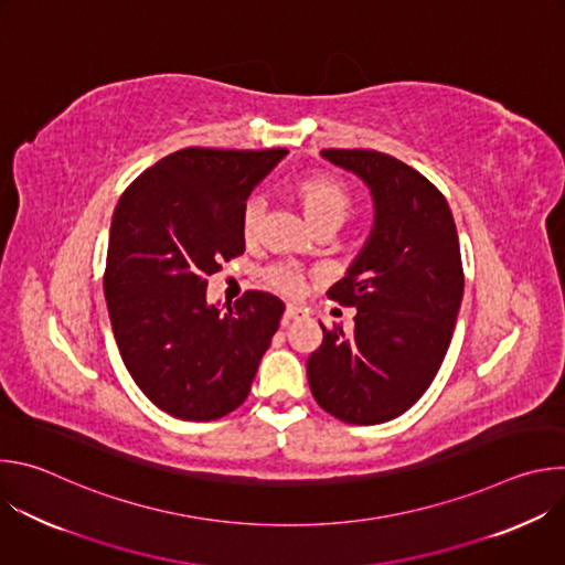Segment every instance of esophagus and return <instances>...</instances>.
<instances>
[{"label":"esophagus","instance_id":"34e87169","mask_svg":"<svg viewBox=\"0 0 565 565\" xmlns=\"http://www.w3.org/2000/svg\"><path fill=\"white\" fill-rule=\"evenodd\" d=\"M297 317H301V308H297V306H286V312H284V317H281V327H288L292 319H297Z\"/></svg>","mask_w":565,"mask_h":565}]
</instances>
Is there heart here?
Segmentation results:
<instances>
[{"mask_svg":"<svg viewBox=\"0 0 565 565\" xmlns=\"http://www.w3.org/2000/svg\"><path fill=\"white\" fill-rule=\"evenodd\" d=\"M292 194L315 230H338L353 212L351 190L333 174L301 177L292 183ZM264 212L266 203L259 196L246 201L244 210H241V232H244V238H257ZM264 281L281 295H295L301 288V273L290 264H273L264 270Z\"/></svg>","mask_w":565,"mask_h":565,"instance_id":"heart-1","label":"heart"}]
</instances>
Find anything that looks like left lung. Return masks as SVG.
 I'll use <instances>...</instances> for the list:
<instances>
[{"mask_svg":"<svg viewBox=\"0 0 565 565\" xmlns=\"http://www.w3.org/2000/svg\"><path fill=\"white\" fill-rule=\"evenodd\" d=\"M373 194L375 223L329 297L355 306V327L327 329L306 362L317 405L349 425H380L414 407L449 349L465 275L443 192L418 170L373 149H324Z\"/></svg>","mask_w":565,"mask_h":565,"instance_id":"left-lung-1","label":"left lung"}]
</instances>
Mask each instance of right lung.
<instances>
[{
	"label": "right lung",
	"instance_id": "add662e5",
	"mask_svg": "<svg viewBox=\"0 0 565 565\" xmlns=\"http://www.w3.org/2000/svg\"><path fill=\"white\" fill-rule=\"evenodd\" d=\"M286 153L185 147L116 205L103 277L114 338L140 391L174 418L207 423L244 405L279 329V297L246 290L221 312L205 290L221 262L244 255L241 210Z\"/></svg>",
	"mask_w": 565,
	"mask_h": 565
}]
</instances>
